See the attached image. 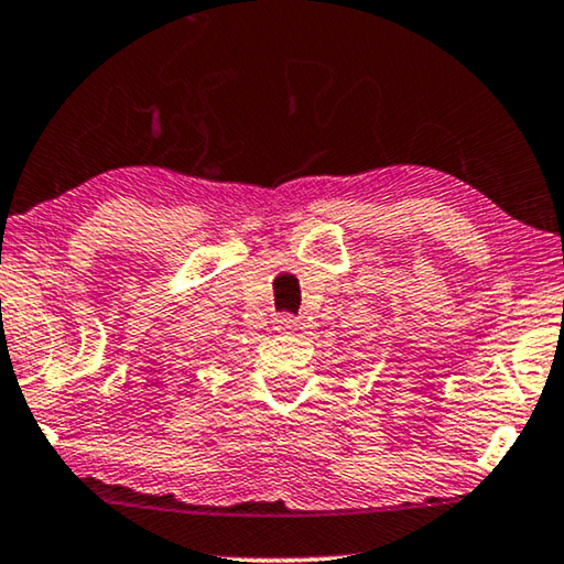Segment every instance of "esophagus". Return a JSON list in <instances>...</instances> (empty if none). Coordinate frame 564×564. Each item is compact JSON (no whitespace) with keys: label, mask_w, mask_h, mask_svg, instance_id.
<instances>
[{"label":"esophagus","mask_w":564,"mask_h":564,"mask_svg":"<svg viewBox=\"0 0 564 564\" xmlns=\"http://www.w3.org/2000/svg\"><path fill=\"white\" fill-rule=\"evenodd\" d=\"M299 322H296V316L293 314H289V311H283V314H279L273 318V326L279 332H289V329H293V326H296Z\"/></svg>","instance_id":"1"}]
</instances>
